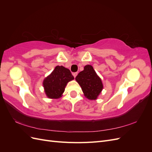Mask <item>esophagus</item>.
I'll use <instances>...</instances> for the list:
<instances>
[{
  "instance_id": "1",
  "label": "esophagus",
  "mask_w": 152,
  "mask_h": 152,
  "mask_svg": "<svg viewBox=\"0 0 152 152\" xmlns=\"http://www.w3.org/2000/svg\"><path fill=\"white\" fill-rule=\"evenodd\" d=\"M77 74H78V72H75V73H73V77H74L75 78L76 76L77 75Z\"/></svg>"
}]
</instances>
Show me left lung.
Returning <instances> with one entry per match:
<instances>
[{"instance_id":"obj_1","label":"left lung","mask_w":152,"mask_h":152,"mask_svg":"<svg viewBox=\"0 0 152 152\" xmlns=\"http://www.w3.org/2000/svg\"><path fill=\"white\" fill-rule=\"evenodd\" d=\"M75 80L80 86L84 96L89 99H97L103 90L102 81L91 65H86L84 70L75 77Z\"/></svg>"}]
</instances>
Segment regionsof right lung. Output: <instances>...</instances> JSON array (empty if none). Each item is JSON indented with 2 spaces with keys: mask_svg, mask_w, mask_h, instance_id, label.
<instances>
[{
  "mask_svg": "<svg viewBox=\"0 0 152 152\" xmlns=\"http://www.w3.org/2000/svg\"><path fill=\"white\" fill-rule=\"evenodd\" d=\"M74 79L70 70L63 66H56L54 70L43 81L46 96L50 99L61 97L68 82Z\"/></svg>",
  "mask_w": 152,
  "mask_h": 152,
  "instance_id": "add662e5",
  "label": "right lung"
}]
</instances>
